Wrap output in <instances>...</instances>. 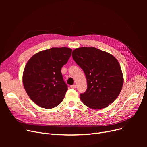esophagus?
Segmentation results:
<instances>
[{"label":"esophagus","mask_w":147,"mask_h":147,"mask_svg":"<svg viewBox=\"0 0 147 147\" xmlns=\"http://www.w3.org/2000/svg\"><path fill=\"white\" fill-rule=\"evenodd\" d=\"M70 88L75 89V88H76V85H75V84H73V85H71L70 86Z\"/></svg>","instance_id":"obj_1"}]
</instances>
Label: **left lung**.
Listing matches in <instances>:
<instances>
[{"mask_svg": "<svg viewBox=\"0 0 147 147\" xmlns=\"http://www.w3.org/2000/svg\"><path fill=\"white\" fill-rule=\"evenodd\" d=\"M72 56L86 77L87 90L80 94L83 103L95 110L112 104L119 96L123 84V73L117 59L94 47L76 48Z\"/></svg>", "mask_w": 147, "mask_h": 147, "instance_id": "left-lung-1", "label": "left lung"}]
</instances>
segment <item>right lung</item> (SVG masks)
Masks as SVG:
<instances>
[{"instance_id":"right-lung-1","label":"right lung","mask_w":147,"mask_h":147,"mask_svg":"<svg viewBox=\"0 0 147 147\" xmlns=\"http://www.w3.org/2000/svg\"><path fill=\"white\" fill-rule=\"evenodd\" d=\"M72 49L51 48L30 57L23 75L28 95L35 104L47 109L54 108L63 100L68 86L61 68L70 58Z\"/></svg>"}]
</instances>
